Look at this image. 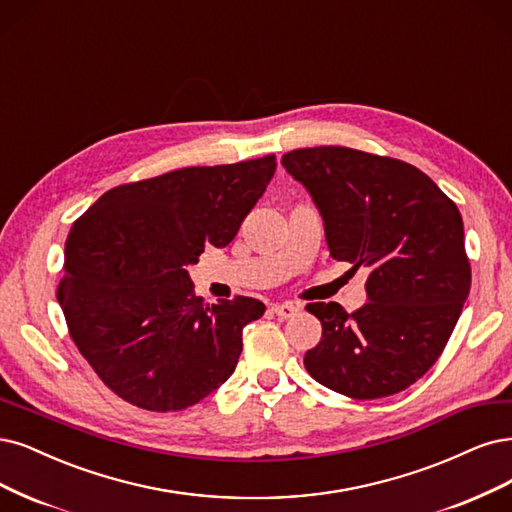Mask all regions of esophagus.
<instances>
[{
    "label": "esophagus",
    "mask_w": 512,
    "mask_h": 512,
    "mask_svg": "<svg viewBox=\"0 0 512 512\" xmlns=\"http://www.w3.org/2000/svg\"><path fill=\"white\" fill-rule=\"evenodd\" d=\"M271 311L279 317V320H288V317H294L298 313V307L292 303H275L271 305Z\"/></svg>",
    "instance_id": "obj_1"
}]
</instances>
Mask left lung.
Segmentation results:
<instances>
[{
  "instance_id": "8db88e82",
  "label": "left lung",
  "mask_w": 512,
  "mask_h": 512,
  "mask_svg": "<svg viewBox=\"0 0 512 512\" xmlns=\"http://www.w3.org/2000/svg\"><path fill=\"white\" fill-rule=\"evenodd\" d=\"M324 220L334 260L368 267V303H309L322 341L307 373L328 390L375 400L407 390L443 354L470 292L457 205L424 171L343 146L281 156Z\"/></svg>"
}]
</instances>
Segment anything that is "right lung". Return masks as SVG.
Segmentation results:
<instances>
[{
	"label": "right lung",
	"mask_w": 512,
	"mask_h": 512,
	"mask_svg": "<svg viewBox=\"0 0 512 512\" xmlns=\"http://www.w3.org/2000/svg\"><path fill=\"white\" fill-rule=\"evenodd\" d=\"M275 167L269 154L169 171L108 190L74 222L57 301L80 354L116 396L182 411L233 375L243 328L264 305L250 296L209 305L186 269L205 245L235 239Z\"/></svg>",
	"instance_id": "add662e5"
}]
</instances>
